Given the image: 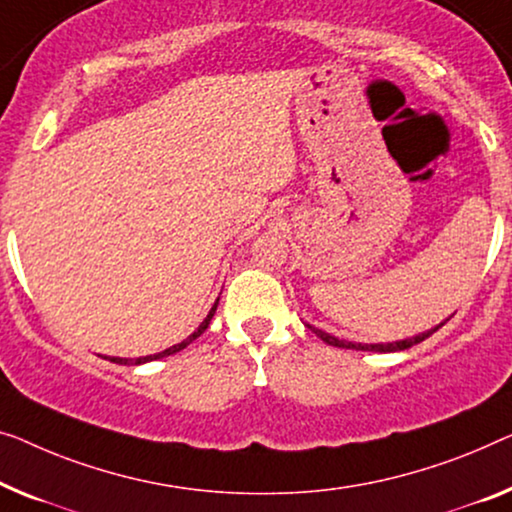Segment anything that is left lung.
Instances as JSON below:
<instances>
[{"instance_id":"left-lung-1","label":"left lung","mask_w":512,"mask_h":512,"mask_svg":"<svg viewBox=\"0 0 512 512\" xmlns=\"http://www.w3.org/2000/svg\"><path fill=\"white\" fill-rule=\"evenodd\" d=\"M444 324H446V322H444ZM444 324H439L437 329H432V331H427V333L416 335V338L400 340V342H386V345H361V342H345V340L333 338V335H329V333H324V331L315 329V326H310V324H305V326H308V329H310L312 333H315L317 338H322V340L326 342V345H331V347H340V349H356V352H400V349H409V347L418 345V342L427 340L434 331H439L441 326H444Z\"/></svg>"}]
</instances>
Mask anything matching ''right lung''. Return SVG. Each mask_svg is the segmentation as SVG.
Wrapping results in <instances>:
<instances>
[{"label":"right lung","mask_w":512,"mask_h":512,"mask_svg":"<svg viewBox=\"0 0 512 512\" xmlns=\"http://www.w3.org/2000/svg\"><path fill=\"white\" fill-rule=\"evenodd\" d=\"M216 308H218V301H216V305H213L211 308V312L207 315V319H204V322L200 324V329H197L193 335H188L186 340L183 342H179V345H174V347H170V349H165V352H160V354H154V356H144V358H133V361H128V358H110L112 363H133V365H140V363H147V361H156V358H163V356H170V354H177V352H181L183 347H188L190 342H193L195 338H200V335L207 331V326H209V322H211V317H213V312H216Z\"/></svg>","instance_id":"right-lung-1"}]
</instances>
